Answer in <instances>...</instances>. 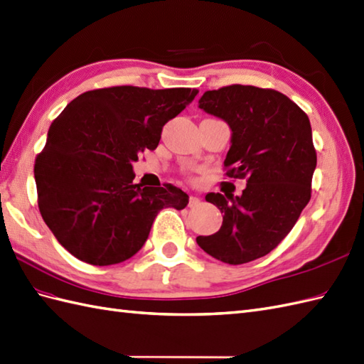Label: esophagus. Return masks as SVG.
Here are the masks:
<instances>
[{"label":"esophagus","mask_w":364,"mask_h":364,"mask_svg":"<svg viewBox=\"0 0 364 364\" xmlns=\"http://www.w3.org/2000/svg\"><path fill=\"white\" fill-rule=\"evenodd\" d=\"M199 203H200V199H199L198 196H190V200H188V207H190V208L198 207Z\"/></svg>","instance_id":"34e87169"}]
</instances>
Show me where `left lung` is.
Instances as JSON below:
<instances>
[{
  "instance_id": "8db88e82",
  "label": "left lung",
  "mask_w": 364,
  "mask_h": 364,
  "mask_svg": "<svg viewBox=\"0 0 364 364\" xmlns=\"http://www.w3.org/2000/svg\"><path fill=\"white\" fill-rule=\"evenodd\" d=\"M199 108L232 129L224 165L247 187L241 196L207 194L223 225L196 242L227 264L255 261L289 235L310 200L316 153L309 117L284 94L242 85L203 92Z\"/></svg>"
}]
</instances>
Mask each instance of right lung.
<instances>
[{
	"label": "right lung",
	"instance_id": "add662e5",
	"mask_svg": "<svg viewBox=\"0 0 364 364\" xmlns=\"http://www.w3.org/2000/svg\"><path fill=\"white\" fill-rule=\"evenodd\" d=\"M199 91L114 86L87 91L52 122L35 161L38 208L57 241L77 259L119 264L148 239L164 207L182 210L188 194L173 185L134 183L132 164L156 149L162 128Z\"/></svg>",
	"mask_w": 364,
	"mask_h": 364
}]
</instances>
